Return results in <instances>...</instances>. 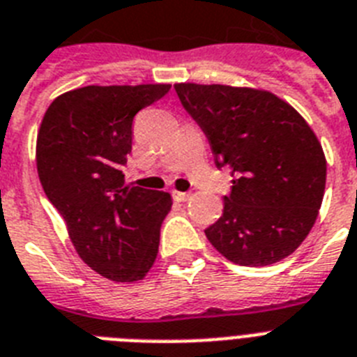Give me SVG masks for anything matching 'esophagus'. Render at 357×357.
Listing matches in <instances>:
<instances>
[{"label": "esophagus", "instance_id": "obj_1", "mask_svg": "<svg viewBox=\"0 0 357 357\" xmlns=\"http://www.w3.org/2000/svg\"><path fill=\"white\" fill-rule=\"evenodd\" d=\"M173 199L176 202H185V200L190 199V193H184V191H173Z\"/></svg>", "mask_w": 357, "mask_h": 357}]
</instances>
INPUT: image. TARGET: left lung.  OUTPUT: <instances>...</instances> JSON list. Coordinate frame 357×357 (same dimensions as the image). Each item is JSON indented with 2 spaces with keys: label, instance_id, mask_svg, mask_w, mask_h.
I'll use <instances>...</instances> for the list:
<instances>
[{
  "label": "left lung",
  "instance_id": "left-lung-1",
  "mask_svg": "<svg viewBox=\"0 0 357 357\" xmlns=\"http://www.w3.org/2000/svg\"><path fill=\"white\" fill-rule=\"evenodd\" d=\"M210 140L215 166L234 176L220 219L204 229L213 248L241 266H268L299 248L319 213L326 158L316 132L270 91L175 84Z\"/></svg>",
  "mask_w": 357,
  "mask_h": 357
}]
</instances>
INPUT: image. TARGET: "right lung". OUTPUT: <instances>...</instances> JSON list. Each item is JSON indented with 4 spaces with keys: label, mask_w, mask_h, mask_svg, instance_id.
I'll use <instances>...</instances> for the list:
<instances>
[{
    "label": "right lung",
    "mask_w": 357,
    "mask_h": 357,
    "mask_svg": "<svg viewBox=\"0 0 357 357\" xmlns=\"http://www.w3.org/2000/svg\"><path fill=\"white\" fill-rule=\"evenodd\" d=\"M169 87L87 85L52 100L41 120V188L66 220L79 259L109 281H140L157 259L172 195L126 185L122 166L131 153L135 114Z\"/></svg>",
    "instance_id": "add662e5"
}]
</instances>
